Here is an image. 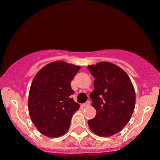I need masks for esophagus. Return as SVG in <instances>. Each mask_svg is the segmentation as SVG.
<instances>
[{
	"instance_id": "34e87169",
	"label": "esophagus",
	"mask_w": 160,
	"mask_h": 160,
	"mask_svg": "<svg viewBox=\"0 0 160 160\" xmlns=\"http://www.w3.org/2000/svg\"><path fill=\"white\" fill-rule=\"evenodd\" d=\"M90 102L88 100V101H87L86 102H84V103H83V107H89V106H90Z\"/></svg>"
}]
</instances>
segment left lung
I'll list each match as a JSON object with an SVG mask.
<instances>
[{"label": "left lung", "mask_w": 160, "mask_h": 160, "mask_svg": "<svg viewBox=\"0 0 160 160\" xmlns=\"http://www.w3.org/2000/svg\"><path fill=\"white\" fill-rule=\"evenodd\" d=\"M88 70L95 77L90 96L97 110L88 125L97 135L110 137L130 120L135 108V90L127 73L113 63L100 62L88 66Z\"/></svg>", "instance_id": "left-lung-1"}]
</instances>
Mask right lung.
<instances>
[{
	"label": "right lung",
	"mask_w": 160,
	"mask_h": 160,
	"mask_svg": "<svg viewBox=\"0 0 160 160\" xmlns=\"http://www.w3.org/2000/svg\"><path fill=\"white\" fill-rule=\"evenodd\" d=\"M80 67L58 60L43 67L32 82L28 110L32 122L43 135L59 137L70 127L80 105L71 97L72 80Z\"/></svg>",
	"instance_id": "add662e5"
}]
</instances>
